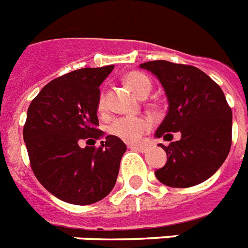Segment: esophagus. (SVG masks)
Listing matches in <instances>:
<instances>
[{
    "label": "esophagus",
    "mask_w": 248,
    "mask_h": 248,
    "mask_svg": "<svg viewBox=\"0 0 248 248\" xmlns=\"http://www.w3.org/2000/svg\"><path fill=\"white\" fill-rule=\"evenodd\" d=\"M129 149H132V150H137V152L141 153H145L148 150V148L144 146V145H129Z\"/></svg>",
    "instance_id": "34e87169"
}]
</instances>
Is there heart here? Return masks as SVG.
Returning a JSON list of instances; mask_svg holds the SVG:
<instances>
[{
    "instance_id": "obj_1",
    "label": "heart",
    "mask_w": 248,
    "mask_h": 248,
    "mask_svg": "<svg viewBox=\"0 0 248 248\" xmlns=\"http://www.w3.org/2000/svg\"><path fill=\"white\" fill-rule=\"evenodd\" d=\"M124 82L139 98H146L152 90V82L145 74L140 72H131L124 77ZM98 112L102 113L106 108L104 95L100 94L98 100ZM149 129L148 120L144 117H116L107 125V133L122 141L135 144L141 136Z\"/></svg>"
}]
</instances>
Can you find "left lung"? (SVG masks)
Here are the masks:
<instances>
[{
	"label": "left lung",
	"mask_w": 248,
	"mask_h": 248,
	"mask_svg": "<svg viewBox=\"0 0 248 248\" xmlns=\"http://www.w3.org/2000/svg\"><path fill=\"white\" fill-rule=\"evenodd\" d=\"M140 68L152 72L163 86L169 111L155 137L180 140L169 146L165 166L155 171L161 183L187 188L209 179L228 157L232 146V113L221 87L202 70L170 61H149Z\"/></svg>",
	"instance_id": "1"
}]
</instances>
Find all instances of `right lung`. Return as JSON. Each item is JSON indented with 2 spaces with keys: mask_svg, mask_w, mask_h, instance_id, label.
Masks as SVG:
<instances>
[{
  "mask_svg": "<svg viewBox=\"0 0 248 248\" xmlns=\"http://www.w3.org/2000/svg\"><path fill=\"white\" fill-rule=\"evenodd\" d=\"M112 69L83 68L56 78L27 109L23 140L31 169L46 191L69 204H94L116 183L125 144L109 135L99 148L90 146L103 136L96 107L99 86Z\"/></svg>",
  "mask_w": 248,
  "mask_h": 248,
  "instance_id": "right-lung-1",
  "label": "right lung"
}]
</instances>
